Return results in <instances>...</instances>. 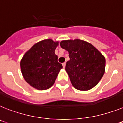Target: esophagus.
Returning a JSON list of instances; mask_svg holds the SVG:
<instances>
[{
  "mask_svg": "<svg viewBox=\"0 0 123 123\" xmlns=\"http://www.w3.org/2000/svg\"><path fill=\"white\" fill-rule=\"evenodd\" d=\"M62 65H63V68H65V65H66V63H63L62 64Z\"/></svg>",
  "mask_w": 123,
  "mask_h": 123,
  "instance_id": "esophagus-1",
  "label": "esophagus"
}]
</instances>
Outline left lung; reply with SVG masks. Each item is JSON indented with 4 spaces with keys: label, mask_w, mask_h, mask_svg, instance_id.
I'll return each instance as SVG.
<instances>
[{
    "label": "left lung",
    "mask_w": 123,
    "mask_h": 123,
    "mask_svg": "<svg viewBox=\"0 0 123 123\" xmlns=\"http://www.w3.org/2000/svg\"><path fill=\"white\" fill-rule=\"evenodd\" d=\"M60 45L69 53L65 70L72 85L82 91L95 86L105 73L106 60L103 55L92 44L81 40H63Z\"/></svg>",
    "instance_id": "obj_1"
}]
</instances>
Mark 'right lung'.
<instances>
[{
	"label": "right lung",
	"mask_w": 123,
	"mask_h": 123,
	"mask_svg": "<svg viewBox=\"0 0 123 123\" xmlns=\"http://www.w3.org/2000/svg\"><path fill=\"white\" fill-rule=\"evenodd\" d=\"M58 45V42L51 39L40 41L23 56L20 62L22 73L26 81L35 88H50L63 68L55 53Z\"/></svg>",
	"instance_id": "1"
}]
</instances>
